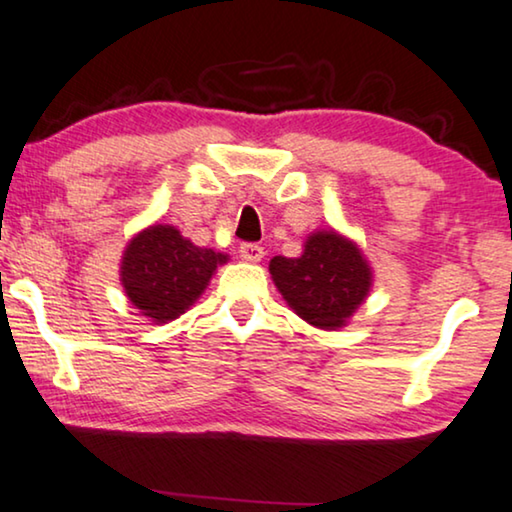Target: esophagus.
Returning a JSON list of instances; mask_svg holds the SVG:
<instances>
[{
    "label": "esophagus",
    "instance_id": "34e87169",
    "mask_svg": "<svg viewBox=\"0 0 512 512\" xmlns=\"http://www.w3.org/2000/svg\"><path fill=\"white\" fill-rule=\"evenodd\" d=\"M263 247L261 244H256V242H244V244H240V256L244 258V261H251V263H258L263 258Z\"/></svg>",
    "mask_w": 512,
    "mask_h": 512
}]
</instances>
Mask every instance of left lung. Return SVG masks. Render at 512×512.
<instances>
[{
  "label": "left lung",
  "mask_w": 512,
  "mask_h": 512,
  "mask_svg": "<svg viewBox=\"0 0 512 512\" xmlns=\"http://www.w3.org/2000/svg\"><path fill=\"white\" fill-rule=\"evenodd\" d=\"M270 275L291 310L317 328H340L370 291V268L345 237L314 233L298 258L275 256Z\"/></svg>",
  "instance_id": "8db88e82"
}]
</instances>
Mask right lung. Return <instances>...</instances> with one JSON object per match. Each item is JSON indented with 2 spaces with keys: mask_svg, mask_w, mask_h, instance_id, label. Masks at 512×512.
Listing matches in <instances>:
<instances>
[{
  "mask_svg": "<svg viewBox=\"0 0 512 512\" xmlns=\"http://www.w3.org/2000/svg\"><path fill=\"white\" fill-rule=\"evenodd\" d=\"M228 258L195 247L172 226H151L128 244L121 282L132 305L158 324L184 314Z\"/></svg>",
  "mask_w": 512,
  "mask_h": 512,
  "instance_id": "add662e5",
  "label": "right lung"
}]
</instances>
